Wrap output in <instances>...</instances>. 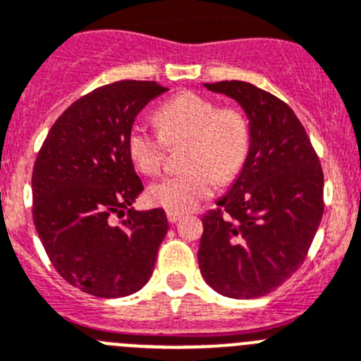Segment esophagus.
<instances>
[{
	"label": "esophagus",
	"mask_w": 361,
	"mask_h": 361,
	"mask_svg": "<svg viewBox=\"0 0 361 361\" xmlns=\"http://www.w3.org/2000/svg\"><path fill=\"white\" fill-rule=\"evenodd\" d=\"M181 217H183V215L178 214V212H167V221H169L171 224H176Z\"/></svg>",
	"instance_id": "esophagus-1"
}]
</instances>
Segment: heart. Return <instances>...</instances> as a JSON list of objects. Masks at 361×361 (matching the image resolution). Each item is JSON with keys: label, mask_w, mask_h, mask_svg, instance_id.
I'll list each match as a JSON object with an SVG mask.
<instances>
[{"label": "heart", "mask_w": 361, "mask_h": 361, "mask_svg": "<svg viewBox=\"0 0 361 361\" xmlns=\"http://www.w3.org/2000/svg\"><path fill=\"white\" fill-rule=\"evenodd\" d=\"M158 133L135 124L126 147L135 167L154 174L165 161L167 146L185 142V171L161 178L147 188V201L167 212L196 208L208 200L217 183H231L244 169L251 147V128L237 106H217L197 92L176 94L154 112Z\"/></svg>", "instance_id": "obj_1"}]
</instances>
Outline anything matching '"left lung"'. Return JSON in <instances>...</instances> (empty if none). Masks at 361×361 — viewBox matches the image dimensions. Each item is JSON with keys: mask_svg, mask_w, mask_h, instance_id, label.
Instances as JSON below:
<instances>
[{"mask_svg": "<svg viewBox=\"0 0 361 361\" xmlns=\"http://www.w3.org/2000/svg\"><path fill=\"white\" fill-rule=\"evenodd\" d=\"M204 87L240 103L251 147L233 187L203 215L200 271L228 298H262L305 262L324 214V174L285 101L238 80Z\"/></svg>", "mask_w": 361, "mask_h": 361, "instance_id": "1", "label": "left lung"}]
</instances>
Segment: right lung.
I'll return each instance as SVG.
<instances>
[{"mask_svg": "<svg viewBox=\"0 0 361 361\" xmlns=\"http://www.w3.org/2000/svg\"><path fill=\"white\" fill-rule=\"evenodd\" d=\"M165 90L137 80L97 87L55 121L37 154V233L56 272L96 298L142 288L169 230L161 208H130L144 185L126 147L137 114Z\"/></svg>", "mask_w": 361, "mask_h": 361, "instance_id": "add662e5", "label": "right lung"}]
</instances>
